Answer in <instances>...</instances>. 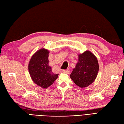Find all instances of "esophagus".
Listing matches in <instances>:
<instances>
[{
	"mask_svg": "<svg viewBox=\"0 0 124 124\" xmlns=\"http://www.w3.org/2000/svg\"><path fill=\"white\" fill-rule=\"evenodd\" d=\"M62 73H65V74H69L70 71H69V70H63Z\"/></svg>",
	"mask_w": 124,
	"mask_h": 124,
	"instance_id": "esophagus-1",
	"label": "esophagus"
}]
</instances>
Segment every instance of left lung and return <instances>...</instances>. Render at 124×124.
<instances>
[{
  "label": "left lung",
  "mask_w": 124,
  "mask_h": 124,
  "mask_svg": "<svg viewBox=\"0 0 124 124\" xmlns=\"http://www.w3.org/2000/svg\"><path fill=\"white\" fill-rule=\"evenodd\" d=\"M98 70L99 65L96 57L91 52L86 51L79 55V61L70 77L79 87H86L94 81Z\"/></svg>",
  "instance_id": "obj_1"
}]
</instances>
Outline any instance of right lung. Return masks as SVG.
<instances>
[{
    "label": "right lung",
    "instance_id": "1",
    "mask_svg": "<svg viewBox=\"0 0 124 124\" xmlns=\"http://www.w3.org/2000/svg\"><path fill=\"white\" fill-rule=\"evenodd\" d=\"M49 54L47 50L41 49L32 55L30 59L28 70L33 81L43 88L51 85L58 77V74L52 72L49 65Z\"/></svg>",
    "mask_w": 124,
    "mask_h": 124
}]
</instances>
